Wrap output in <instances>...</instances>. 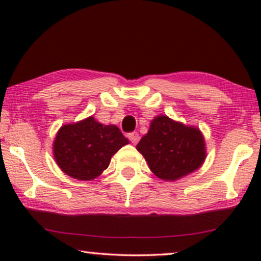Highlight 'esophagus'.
Returning <instances> with one entry per match:
<instances>
[{
    "mask_svg": "<svg viewBox=\"0 0 261 261\" xmlns=\"http://www.w3.org/2000/svg\"><path fill=\"white\" fill-rule=\"evenodd\" d=\"M127 138L129 139V141L132 142V144H138V141L140 140V135H139L137 132H133V133H129L127 135Z\"/></svg>",
    "mask_w": 261,
    "mask_h": 261,
    "instance_id": "esophagus-1",
    "label": "esophagus"
}]
</instances>
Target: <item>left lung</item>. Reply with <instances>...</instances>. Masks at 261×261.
<instances>
[{
    "label": "left lung",
    "instance_id": "left-lung-1",
    "mask_svg": "<svg viewBox=\"0 0 261 261\" xmlns=\"http://www.w3.org/2000/svg\"><path fill=\"white\" fill-rule=\"evenodd\" d=\"M156 177L176 180L197 170L205 159L204 139L197 128L160 115L137 146Z\"/></svg>",
    "mask_w": 261,
    "mask_h": 261
}]
</instances>
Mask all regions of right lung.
Instances as JSON below:
<instances>
[{
  "label": "right lung",
  "mask_w": 261,
  "mask_h": 261,
  "mask_svg": "<svg viewBox=\"0 0 261 261\" xmlns=\"http://www.w3.org/2000/svg\"><path fill=\"white\" fill-rule=\"evenodd\" d=\"M127 144L116 126H106L91 116L60 128L53 153L66 174L74 179L91 180L109 166L112 156Z\"/></svg>",
  "instance_id": "obj_1"
}]
</instances>
